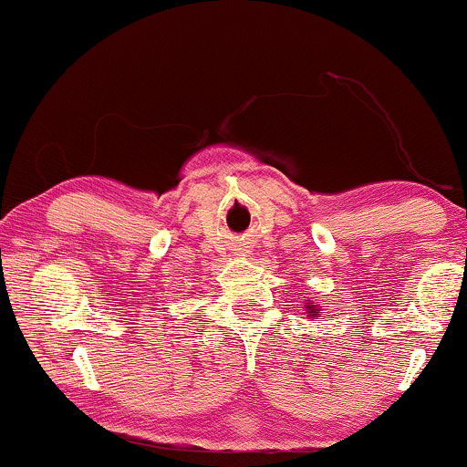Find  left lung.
I'll use <instances>...</instances> for the list:
<instances>
[{
	"instance_id": "8db88e82",
	"label": "left lung",
	"mask_w": 467,
	"mask_h": 467,
	"mask_svg": "<svg viewBox=\"0 0 467 467\" xmlns=\"http://www.w3.org/2000/svg\"><path fill=\"white\" fill-rule=\"evenodd\" d=\"M306 310H308V312H306V315H308V317H315V312H317V304L308 302V304H306Z\"/></svg>"
}]
</instances>
